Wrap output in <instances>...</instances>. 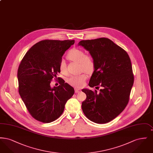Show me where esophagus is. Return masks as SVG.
Masks as SVG:
<instances>
[{
    "label": "esophagus",
    "mask_w": 153,
    "mask_h": 153,
    "mask_svg": "<svg viewBox=\"0 0 153 153\" xmlns=\"http://www.w3.org/2000/svg\"><path fill=\"white\" fill-rule=\"evenodd\" d=\"M81 92V89L79 88H75V93H79Z\"/></svg>",
    "instance_id": "obj_1"
}]
</instances>
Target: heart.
I'll return each instance as SVG.
<instances>
[{
    "label": "heart",
    "mask_w": 153,
    "mask_h": 153,
    "mask_svg": "<svg viewBox=\"0 0 153 153\" xmlns=\"http://www.w3.org/2000/svg\"><path fill=\"white\" fill-rule=\"evenodd\" d=\"M67 58L72 61L79 63L81 69L87 73L92 72L94 69L93 59L89 56H85V53L80 49H71L68 53ZM59 68L61 73L66 74L65 64L63 60L61 61ZM87 77V75L84 73L77 76H72L69 79L68 82L74 87H80L84 84Z\"/></svg>",
    "instance_id": "1"
}]
</instances>
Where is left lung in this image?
I'll use <instances>...</instances> for the list:
<instances>
[{"label":"left lung","mask_w":153,"mask_h":153,"mask_svg":"<svg viewBox=\"0 0 153 153\" xmlns=\"http://www.w3.org/2000/svg\"><path fill=\"white\" fill-rule=\"evenodd\" d=\"M78 46L89 51L94 62L90 87L82 91L87 99L82 109L88 119L96 123H108L117 117L128 104L134 76L131 60L127 52L111 39L100 38L82 40Z\"/></svg>","instance_id":"left-lung-1"}]
</instances>
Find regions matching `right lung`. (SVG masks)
<instances>
[{"instance_id": "right-lung-1", "label": "right lung", "mask_w": 153, "mask_h": 153, "mask_svg": "<svg viewBox=\"0 0 153 153\" xmlns=\"http://www.w3.org/2000/svg\"><path fill=\"white\" fill-rule=\"evenodd\" d=\"M74 40H44L34 45L19 66V93L31 115L51 123L61 115L74 89L59 77L60 85L51 87L52 79L60 73L59 64Z\"/></svg>"}]
</instances>
